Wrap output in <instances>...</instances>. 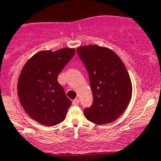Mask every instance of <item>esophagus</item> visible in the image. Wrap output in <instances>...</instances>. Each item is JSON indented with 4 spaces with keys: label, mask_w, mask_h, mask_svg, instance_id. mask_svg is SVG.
<instances>
[{
    "label": "esophagus",
    "mask_w": 161,
    "mask_h": 161,
    "mask_svg": "<svg viewBox=\"0 0 161 161\" xmlns=\"http://www.w3.org/2000/svg\"><path fill=\"white\" fill-rule=\"evenodd\" d=\"M72 103H73V105H75V106H77V105H79V98H75V99H74L73 101H72Z\"/></svg>",
    "instance_id": "34e87169"
}]
</instances>
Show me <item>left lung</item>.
<instances>
[{
  "label": "left lung",
  "instance_id": "left-lung-1",
  "mask_svg": "<svg viewBox=\"0 0 161 161\" xmlns=\"http://www.w3.org/2000/svg\"><path fill=\"white\" fill-rule=\"evenodd\" d=\"M89 75L93 103L84 115L97 124L113 122L122 115L131 98V82L121 59L111 50L91 45L77 49Z\"/></svg>",
  "mask_w": 161,
  "mask_h": 161
}]
</instances>
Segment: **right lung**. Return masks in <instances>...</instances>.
<instances>
[{
	"label": "right lung",
	"instance_id": "obj_1",
	"mask_svg": "<svg viewBox=\"0 0 161 161\" xmlns=\"http://www.w3.org/2000/svg\"><path fill=\"white\" fill-rule=\"evenodd\" d=\"M75 49L41 51L25 63L17 82V94L25 111L45 126L63 122L71 101L58 82V76L75 55Z\"/></svg>",
	"mask_w": 161,
	"mask_h": 161
}]
</instances>
